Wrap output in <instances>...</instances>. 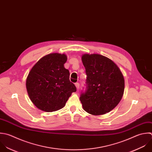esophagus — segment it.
Listing matches in <instances>:
<instances>
[{
    "instance_id": "1",
    "label": "esophagus",
    "mask_w": 152,
    "mask_h": 152,
    "mask_svg": "<svg viewBox=\"0 0 152 152\" xmlns=\"http://www.w3.org/2000/svg\"><path fill=\"white\" fill-rule=\"evenodd\" d=\"M75 86H76V88H77V89H79L80 85H79V83H75Z\"/></svg>"
}]
</instances>
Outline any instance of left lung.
Returning a JSON list of instances; mask_svg holds the SVG:
<instances>
[{
	"mask_svg": "<svg viewBox=\"0 0 152 152\" xmlns=\"http://www.w3.org/2000/svg\"><path fill=\"white\" fill-rule=\"evenodd\" d=\"M82 60L87 78L86 89L80 100L85 111L94 115L113 110L120 102L124 91V79L117 64L104 56L85 54Z\"/></svg>",
	"mask_w": 152,
	"mask_h": 152,
	"instance_id": "1",
	"label": "left lung"
}]
</instances>
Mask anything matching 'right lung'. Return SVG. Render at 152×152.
Here are the masks:
<instances>
[{
  "instance_id": "obj_1",
  "label": "right lung",
  "mask_w": 152,
  "mask_h": 152,
  "mask_svg": "<svg viewBox=\"0 0 152 152\" xmlns=\"http://www.w3.org/2000/svg\"><path fill=\"white\" fill-rule=\"evenodd\" d=\"M64 54L51 53L42 57L31 69L26 81V90L32 103L45 112L63 108L72 93L76 91L70 81L69 71L64 64Z\"/></svg>"
}]
</instances>
